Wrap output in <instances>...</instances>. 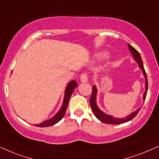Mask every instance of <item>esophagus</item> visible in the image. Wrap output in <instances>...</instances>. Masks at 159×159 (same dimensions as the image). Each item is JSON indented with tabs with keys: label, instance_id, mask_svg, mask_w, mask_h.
Returning a JSON list of instances; mask_svg holds the SVG:
<instances>
[{
	"label": "esophagus",
	"instance_id": "1",
	"mask_svg": "<svg viewBox=\"0 0 159 159\" xmlns=\"http://www.w3.org/2000/svg\"><path fill=\"white\" fill-rule=\"evenodd\" d=\"M80 80H81L82 82H88V74L86 72L82 73L81 76H80Z\"/></svg>",
	"mask_w": 159,
	"mask_h": 159
}]
</instances>
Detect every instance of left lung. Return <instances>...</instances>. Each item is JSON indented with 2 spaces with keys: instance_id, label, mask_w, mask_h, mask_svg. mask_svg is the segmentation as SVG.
Wrapping results in <instances>:
<instances>
[{
  "instance_id": "obj_1",
  "label": "left lung",
  "mask_w": 159,
  "mask_h": 159,
  "mask_svg": "<svg viewBox=\"0 0 159 159\" xmlns=\"http://www.w3.org/2000/svg\"><path fill=\"white\" fill-rule=\"evenodd\" d=\"M128 48L131 51V53L133 56L134 60L138 62L139 65V67L142 69L143 71V75L145 78V92L144 94H143V101L145 99L147 95V91H148V78H147V75L146 72H145L144 66H143V63L142 61V58H141V56L140 55V53L137 51V50L128 44ZM96 94H97V89L95 86H93L92 88V94H91L90 98V104L91 109H92L93 114H95V116H96L98 119H99L100 121H102V122L106 123V124H111V125H120V124L125 123L127 121H129L132 120L134 117L137 116V114H138V112L140 111V108H139L138 110H136L134 112H132L131 114H129V116L126 117L125 119H118V118H114V116H109V115H107L104 114L103 112H102L101 110L99 109L98 107L96 105V102H95V98H96Z\"/></svg>"
}]
</instances>
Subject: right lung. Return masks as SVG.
<instances>
[{
    "label": "right lung",
    "mask_w": 159,
    "mask_h": 159,
    "mask_svg": "<svg viewBox=\"0 0 159 159\" xmlns=\"http://www.w3.org/2000/svg\"><path fill=\"white\" fill-rule=\"evenodd\" d=\"M77 82L73 80V81H71L67 85L66 90H65V95H64V102H63L62 107L61 108V109L58 111V112L56 114L55 116L52 117L49 119V120L44 121L43 122L39 124V125H34L36 127H50V126L54 125L55 124L58 122L65 115V113H66V108L68 107V103L70 99V97L71 94H72L73 91L75 90V89L77 88Z\"/></svg>",
    "instance_id": "1"
}]
</instances>
